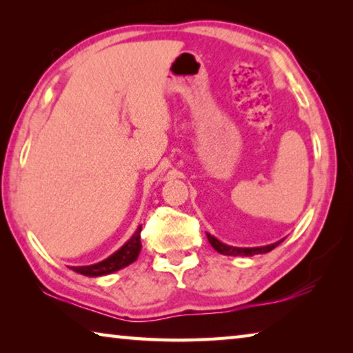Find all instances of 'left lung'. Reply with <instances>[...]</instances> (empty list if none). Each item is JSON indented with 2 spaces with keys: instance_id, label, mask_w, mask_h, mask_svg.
I'll return each mask as SVG.
<instances>
[{
  "instance_id": "8db88e82",
  "label": "left lung",
  "mask_w": 353,
  "mask_h": 353,
  "mask_svg": "<svg viewBox=\"0 0 353 353\" xmlns=\"http://www.w3.org/2000/svg\"><path fill=\"white\" fill-rule=\"evenodd\" d=\"M207 240H208V243L212 244V248L214 250H218L219 254L234 255V256H252V255H256V254L271 252L274 248H277L279 244L283 241V240H280V241H276L272 244H268V246H260V248H235V246H229V244L219 241L218 238H214L210 234H207Z\"/></svg>"
}]
</instances>
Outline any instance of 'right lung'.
<instances>
[{
  "instance_id": "right-lung-1",
  "label": "right lung",
  "mask_w": 353,
  "mask_h": 353,
  "mask_svg": "<svg viewBox=\"0 0 353 353\" xmlns=\"http://www.w3.org/2000/svg\"><path fill=\"white\" fill-rule=\"evenodd\" d=\"M140 232H141V225H139V229L135 230V234L130 236L129 240L117 250V252H113L110 256H107L105 260L94 263V265H88V266H71V270L87 277H101V276H107V274L123 270V268L129 266L130 263H134L137 259H139V254L141 250Z\"/></svg>"
}]
</instances>
